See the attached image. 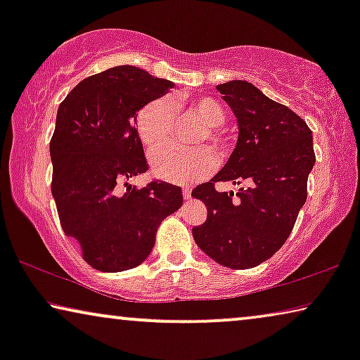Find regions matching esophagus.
I'll return each instance as SVG.
<instances>
[{
  "label": "esophagus",
  "instance_id": "1",
  "mask_svg": "<svg viewBox=\"0 0 360 360\" xmlns=\"http://www.w3.org/2000/svg\"><path fill=\"white\" fill-rule=\"evenodd\" d=\"M190 196H191L190 188H184V198H185V200H190Z\"/></svg>",
  "mask_w": 360,
  "mask_h": 360
}]
</instances>
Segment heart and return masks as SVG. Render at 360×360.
<instances>
[{
	"mask_svg": "<svg viewBox=\"0 0 360 360\" xmlns=\"http://www.w3.org/2000/svg\"><path fill=\"white\" fill-rule=\"evenodd\" d=\"M186 110L203 124V131L196 142L208 141L216 150L226 152L228 136L219 129L224 122V110L218 101L208 96L188 98ZM174 111L165 100H155L146 105L137 115V132L147 150L154 152L164 147L174 134ZM216 167L214 154L208 147L176 149L165 147L152 155V170L162 180L172 184H190L208 175Z\"/></svg>",
	"mask_w": 360,
	"mask_h": 360,
	"instance_id": "1",
	"label": "heart"
}]
</instances>
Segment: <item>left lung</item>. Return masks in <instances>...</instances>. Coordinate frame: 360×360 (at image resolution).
Here are the masks:
<instances>
[{
	"label": "left lung",
	"mask_w": 360,
	"mask_h": 360,
	"mask_svg": "<svg viewBox=\"0 0 360 360\" xmlns=\"http://www.w3.org/2000/svg\"><path fill=\"white\" fill-rule=\"evenodd\" d=\"M238 121V142L223 169L191 191L208 218L191 229L203 252L223 267L250 269L272 257L292 233L307 201L314 165L313 132L302 117L257 86L231 80L216 86ZM214 181L248 184L219 194Z\"/></svg>",
	"instance_id": "1"
}]
</instances>
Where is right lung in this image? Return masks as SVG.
I'll list each match as a JSON object with an SVG mask.
<instances>
[{"mask_svg": "<svg viewBox=\"0 0 360 360\" xmlns=\"http://www.w3.org/2000/svg\"><path fill=\"white\" fill-rule=\"evenodd\" d=\"M174 83L120 65L82 80L57 110L51 141L52 196L67 236L100 272L134 269L149 257L162 219L184 203L180 186L126 184L149 169L137 111ZM128 186L120 191V185Z\"/></svg>", "mask_w": 360, "mask_h": 360, "instance_id": "right-lung-1", "label": "right lung"}]
</instances>
